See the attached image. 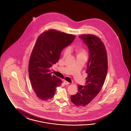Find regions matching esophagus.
I'll use <instances>...</instances> for the list:
<instances>
[{
  "label": "esophagus",
  "instance_id": "esophagus-1",
  "mask_svg": "<svg viewBox=\"0 0 131 131\" xmlns=\"http://www.w3.org/2000/svg\"><path fill=\"white\" fill-rule=\"evenodd\" d=\"M63 82H64V84L65 85H68L69 84H70V83H69V82L66 81H63Z\"/></svg>",
  "mask_w": 131,
  "mask_h": 131
}]
</instances>
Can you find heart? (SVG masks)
<instances>
[{"label": "heart", "mask_w": 131, "mask_h": 131, "mask_svg": "<svg viewBox=\"0 0 131 131\" xmlns=\"http://www.w3.org/2000/svg\"><path fill=\"white\" fill-rule=\"evenodd\" d=\"M70 52V50L69 48H67L65 50L64 54L65 56H67ZM77 52H78V56H83V55H86V50L82 47L79 48L77 49Z\"/></svg>", "instance_id": "heart-1"}]
</instances>
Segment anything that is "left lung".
<instances>
[{"label":"left lung","mask_w":131,"mask_h":131,"mask_svg":"<svg viewBox=\"0 0 131 131\" xmlns=\"http://www.w3.org/2000/svg\"><path fill=\"white\" fill-rule=\"evenodd\" d=\"M89 49L86 85H78V92L71 96L77 106H84L89 104L100 92L107 73V57L106 47L99 38L92 34L80 36Z\"/></svg>","instance_id":"left-lung-1"}]
</instances>
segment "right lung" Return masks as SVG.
I'll list each match as a JSON object with an SVG mask.
<instances>
[{
  "instance_id": "right-lung-1",
  "label": "right lung",
  "mask_w": 131,
  "mask_h": 131,
  "mask_svg": "<svg viewBox=\"0 0 131 131\" xmlns=\"http://www.w3.org/2000/svg\"><path fill=\"white\" fill-rule=\"evenodd\" d=\"M75 38L54 29L45 31L38 37L30 57L28 74L33 89L40 99H51L56 87L61 85L62 81L50 73V67L58 62L62 50Z\"/></svg>"
}]
</instances>
